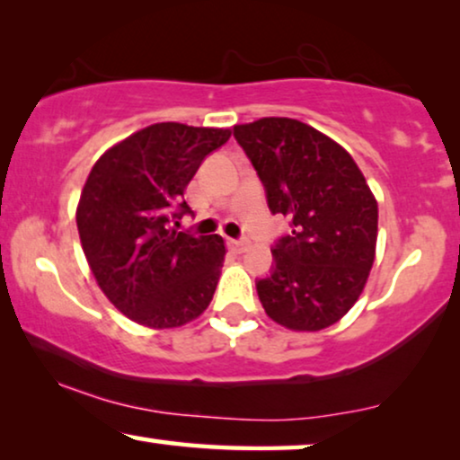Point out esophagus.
<instances>
[{
	"instance_id": "34e87169",
	"label": "esophagus",
	"mask_w": 460,
	"mask_h": 460,
	"mask_svg": "<svg viewBox=\"0 0 460 460\" xmlns=\"http://www.w3.org/2000/svg\"><path fill=\"white\" fill-rule=\"evenodd\" d=\"M229 246L235 250V252H243V250L248 248V242L246 240H229Z\"/></svg>"
}]
</instances>
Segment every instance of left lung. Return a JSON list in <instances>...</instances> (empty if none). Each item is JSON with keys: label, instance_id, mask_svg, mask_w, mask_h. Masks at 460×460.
Returning a JSON list of instances; mask_svg holds the SVG:
<instances>
[{"label": "left lung", "instance_id": "left-lung-1", "mask_svg": "<svg viewBox=\"0 0 460 460\" xmlns=\"http://www.w3.org/2000/svg\"><path fill=\"white\" fill-rule=\"evenodd\" d=\"M234 137L267 191L269 210L292 218L256 292L265 314L294 332L332 326L353 307L376 254L378 204L353 157L298 119L262 118Z\"/></svg>", "mask_w": 460, "mask_h": 460}]
</instances>
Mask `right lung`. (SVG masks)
Returning a JSON list of instances; mask_svg holds the SVG:
<instances>
[{"instance_id": "add662e5", "label": "right lung", "mask_w": 460, "mask_h": 460, "mask_svg": "<svg viewBox=\"0 0 460 460\" xmlns=\"http://www.w3.org/2000/svg\"><path fill=\"white\" fill-rule=\"evenodd\" d=\"M229 128L176 121L146 126L92 166L77 204V231L96 284L132 322L179 328L204 314L225 261L220 235L176 231L185 189Z\"/></svg>"}]
</instances>
